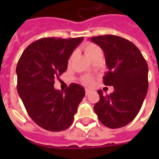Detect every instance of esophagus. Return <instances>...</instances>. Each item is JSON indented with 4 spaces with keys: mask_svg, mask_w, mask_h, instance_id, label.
<instances>
[{
    "mask_svg": "<svg viewBox=\"0 0 159 159\" xmlns=\"http://www.w3.org/2000/svg\"><path fill=\"white\" fill-rule=\"evenodd\" d=\"M91 92H92V91H91V90H89V89H86L85 90V92H86V95H89L90 93H91Z\"/></svg>",
    "mask_w": 159,
    "mask_h": 159,
    "instance_id": "34e87169",
    "label": "esophagus"
}]
</instances>
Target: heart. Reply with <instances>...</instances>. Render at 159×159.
I'll use <instances>...</instances> for the list:
<instances>
[{
    "label": "heart",
    "mask_w": 159,
    "mask_h": 159,
    "mask_svg": "<svg viewBox=\"0 0 159 159\" xmlns=\"http://www.w3.org/2000/svg\"><path fill=\"white\" fill-rule=\"evenodd\" d=\"M83 50H84L85 54L87 55V57L91 59L92 56L96 54L97 53H98L99 51H101V49H100L99 47L97 45H96L95 43H87L83 45ZM72 59H73V55H72V56L69 57V59H68V64L70 65L72 63ZM83 82H84L85 85L91 86V85L93 83V80H92V78H91V77H85L84 79H83Z\"/></svg>",
    "instance_id": "obj_1"
}]
</instances>
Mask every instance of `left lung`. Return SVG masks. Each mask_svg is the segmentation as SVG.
Masks as SVG:
<instances>
[{
  "label": "left lung",
  "mask_w": 159,
  "mask_h": 159,
  "mask_svg": "<svg viewBox=\"0 0 159 159\" xmlns=\"http://www.w3.org/2000/svg\"><path fill=\"white\" fill-rule=\"evenodd\" d=\"M91 41L102 48L108 72L103 77L106 86L114 92L103 95L98 90L100 101L94 111L105 126L117 129L135 118L148 92V64L132 42L116 35L94 36Z\"/></svg>",
  "instance_id": "left-lung-1"
}]
</instances>
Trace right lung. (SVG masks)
<instances>
[{
	"mask_svg": "<svg viewBox=\"0 0 159 159\" xmlns=\"http://www.w3.org/2000/svg\"><path fill=\"white\" fill-rule=\"evenodd\" d=\"M83 39H41L30 43L19 59V96L30 118L46 130L67 129L84 97L85 89L76 83L64 91L53 87L54 80L67 70L70 56Z\"/></svg>",
	"mask_w": 159,
	"mask_h": 159,
	"instance_id": "obj_1",
	"label": "right lung"
}]
</instances>
